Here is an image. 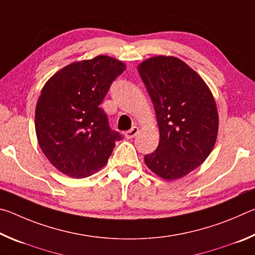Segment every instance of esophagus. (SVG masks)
Wrapping results in <instances>:
<instances>
[{
    "instance_id": "34e87169",
    "label": "esophagus",
    "mask_w": 255,
    "mask_h": 255,
    "mask_svg": "<svg viewBox=\"0 0 255 255\" xmlns=\"http://www.w3.org/2000/svg\"><path fill=\"white\" fill-rule=\"evenodd\" d=\"M138 132H139V128L136 127V126H133L130 129V130H128V131L125 132V136H126V138H133V137L137 135Z\"/></svg>"
}]
</instances>
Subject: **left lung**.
I'll list each match as a JSON object with an SVG mask.
<instances>
[{"instance_id": "obj_1", "label": "left lung", "mask_w": 255, "mask_h": 255, "mask_svg": "<svg viewBox=\"0 0 255 255\" xmlns=\"http://www.w3.org/2000/svg\"><path fill=\"white\" fill-rule=\"evenodd\" d=\"M155 108L159 143L145 155L165 180L183 178L206 161L218 133V111L208 85L183 60L154 56L137 67Z\"/></svg>"}]
</instances>
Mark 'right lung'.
I'll return each instance as SVG.
<instances>
[{"mask_svg": "<svg viewBox=\"0 0 255 255\" xmlns=\"http://www.w3.org/2000/svg\"><path fill=\"white\" fill-rule=\"evenodd\" d=\"M125 70L120 60L99 55L63 67L46 82L34 114L36 135L59 172L86 178L107 164L122 135L110 129L100 105Z\"/></svg>", "mask_w": 255, "mask_h": 255, "instance_id": "obj_1", "label": "right lung"}]
</instances>
